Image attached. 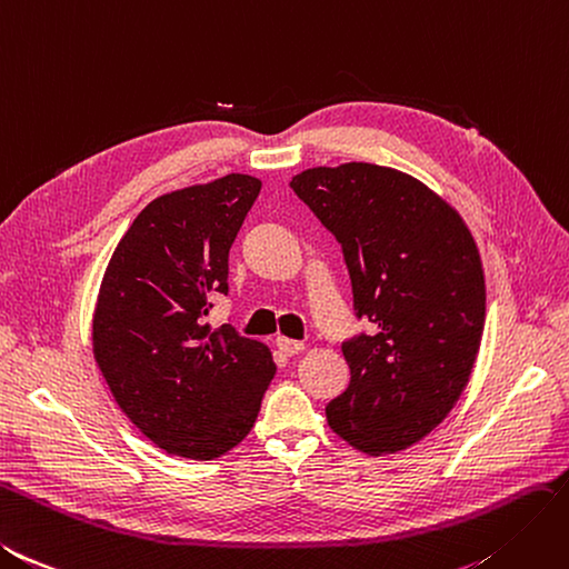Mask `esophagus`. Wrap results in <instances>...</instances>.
<instances>
[{
	"label": "esophagus",
	"instance_id": "34e87169",
	"mask_svg": "<svg viewBox=\"0 0 569 569\" xmlns=\"http://www.w3.org/2000/svg\"><path fill=\"white\" fill-rule=\"evenodd\" d=\"M278 349L282 351L284 357H295V355H299V351H303V342H299V340H289V337H278Z\"/></svg>",
	"mask_w": 569,
	"mask_h": 569
}]
</instances>
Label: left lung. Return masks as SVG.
<instances>
[{
  "mask_svg": "<svg viewBox=\"0 0 569 569\" xmlns=\"http://www.w3.org/2000/svg\"><path fill=\"white\" fill-rule=\"evenodd\" d=\"M342 247L357 318L349 386L326 407L351 448L390 455L428 436L467 388L486 320L479 249L457 210L392 167H313L289 181Z\"/></svg>",
  "mask_w": 569,
  "mask_h": 569,
  "instance_id": "1",
  "label": "left lung"
}]
</instances>
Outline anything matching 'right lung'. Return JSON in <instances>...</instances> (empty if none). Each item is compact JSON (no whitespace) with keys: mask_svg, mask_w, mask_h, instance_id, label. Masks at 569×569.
Instances as JSON below:
<instances>
[{"mask_svg":"<svg viewBox=\"0 0 569 569\" xmlns=\"http://www.w3.org/2000/svg\"><path fill=\"white\" fill-rule=\"evenodd\" d=\"M258 193L249 174L164 193L138 212L104 270L96 361L131 423L177 457L206 462L237 448L274 376L263 342L206 322L229 291V249Z\"/></svg>","mask_w":569,"mask_h":569,"instance_id":"right-lung-1","label":"right lung"}]
</instances>
